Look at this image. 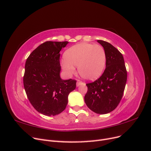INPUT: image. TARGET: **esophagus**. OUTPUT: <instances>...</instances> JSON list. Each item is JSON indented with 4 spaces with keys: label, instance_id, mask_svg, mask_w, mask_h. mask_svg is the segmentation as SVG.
<instances>
[{
    "label": "esophagus",
    "instance_id": "1",
    "mask_svg": "<svg viewBox=\"0 0 151 151\" xmlns=\"http://www.w3.org/2000/svg\"><path fill=\"white\" fill-rule=\"evenodd\" d=\"M83 84V83L82 81H77V86H79L80 85H81V84Z\"/></svg>",
    "mask_w": 151,
    "mask_h": 151
}]
</instances>
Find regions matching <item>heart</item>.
Returning <instances> with one entry per match:
<instances>
[{
  "mask_svg": "<svg viewBox=\"0 0 151 151\" xmlns=\"http://www.w3.org/2000/svg\"><path fill=\"white\" fill-rule=\"evenodd\" d=\"M63 57L65 60L62 62V67L67 74H74L76 66L79 75L87 80L99 78L106 67V52L99 45H76L66 50Z\"/></svg>",
  "mask_w": 151,
  "mask_h": 151,
  "instance_id": "heart-1",
  "label": "heart"
}]
</instances>
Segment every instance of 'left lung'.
Masks as SVG:
<instances>
[{
    "instance_id": "1",
    "label": "left lung",
    "mask_w": 151,
    "mask_h": 151,
    "mask_svg": "<svg viewBox=\"0 0 151 151\" xmlns=\"http://www.w3.org/2000/svg\"><path fill=\"white\" fill-rule=\"evenodd\" d=\"M106 54L103 74L97 80L86 84L84 101L88 107L98 114H106L115 109L124 92L127 72L122 54L108 42L98 40Z\"/></svg>"
}]
</instances>
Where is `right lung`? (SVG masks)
<instances>
[{
	"label": "right lung",
	"mask_w": 151,
	"mask_h": 151,
	"mask_svg": "<svg viewBox=\"0 0 151 151\" xmlns=\"http://www.w3.org/2000/svg\"><path fill=\"white\" fill-rule=\"evenodd\" d=\"M68 42H46L31 52L25 63L24 88L36 111L55 116L65 109L68 96L76 88V80L60 77V52Z\"/></svg>",
	"instance_id": "obj_1"
}]
</instances>
